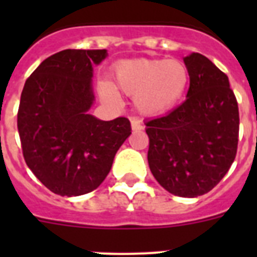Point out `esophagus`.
Instances as JSON below:
<instances>
[{"mask_svg":"<svg viewBox=\"0 0 257 257\" xmlns=\"http://www.w3.org/2000/svg\"><path fill=\"white\" fill-rule=\"evenodd\" d=\"M131 125H132L133 131H141V129L144 128L143 124H141V121L139 120V118H136V117L131 118Z\"/></svg>","mask_w":257,"mask_h":257,"instance_id":"esophagus-1","label":"esophagus"}]
</instances>
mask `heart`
<instances>
[{
  "instance_id": "1",
  "label": "heart",
  "mask_w": 257,
  "mask_h": 257,
  "mask_svg": "<svg viewBox=\"0 0 257 257\" xmlns=\"http://www.w3.org/2000/svg\"><path fill=\"white\" fill-rule=\"evenodd\" d=\"M117 88L133 96L135 106L147 116H160L183 101L189 86V72L183 62L164 58H136L117 62L113 68ZM101 92L116 100V90L101 82Z\"/></svg>"
}]
</instances>
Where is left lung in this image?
Instances as JSON below:
<instances>
[{
  "mask_svg": "<svg viewBox=\"0 0 257 257\" xmlns=\"http://www.w3.org/2000/svg\"><path fill=\"white\" fill-rule=\"evenodd\" d=\"M187 100L167 116L145 122L148 164L169 193L197 197L215 188L236 157L239 108L229 80L200 53L184 57Z\"/></svg>",
  "mask_w": 257,
  "mask_h": 257,
  "instance_id": "8db88e82",
  "label": "left lung"
}]
</instances>
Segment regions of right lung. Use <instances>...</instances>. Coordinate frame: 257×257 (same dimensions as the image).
<instances>
[{
    "label": "right lung",
    "instance_id": "1",
    "mask_svg": "<svg viewBox=\"0 0 257 257\" xmlns=\"http://www.w3.org/2000/svg\"><path fill=\"white\" fill-rule=\"evenodd\" d=\"M106 56V49L61 50L44 60L22 89L17 126L24 159L57 195L94 191L131 135L128 118L102 121L88 112L93 65Z\"/></svg>",
    "mask_w": 257,
    "mask_h": 257
}]
</instances>
